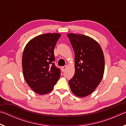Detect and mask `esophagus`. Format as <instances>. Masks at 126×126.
I'll use <instances>...</instances> for the list:
<instances>
[{"label": "esophagus", "instance_id": "obj_1", "mask_svg": "<svg viewBox=\"0 0 126 126\" xmlns=\"http://www.w3.org/2000/svg\"><path fill=\"white\" fill-rule=\"evenodd\" d=\"M67 66H63V67H61V69H62V71L64 72L65 71V70L67 69Z\"/></svg>", "mask_w": 126, "mask_h": 126}]
</instances>
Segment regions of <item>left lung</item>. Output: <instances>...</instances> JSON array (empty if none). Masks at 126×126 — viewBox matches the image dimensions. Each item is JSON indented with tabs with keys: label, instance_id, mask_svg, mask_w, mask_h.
Masks as SVG:
<instances>
[{
	"label": "left lung",
	"instance_id": "8db88e82",
	"mask_svg": "<svg viewBox=\"0 0 126 126\" xmlns=\"http://www.w3.org/2000/svg\"><path fill=\"white\" fill-rule=\"evenodd\" d=\"M67 36L75 54V74L68 82L76 96L85 97L95 90L103 78V50L98 43L88 36L74 33Z\"/></svg>",
	"mask_w": 126,
	"mask_h": 126
}]
</instances>
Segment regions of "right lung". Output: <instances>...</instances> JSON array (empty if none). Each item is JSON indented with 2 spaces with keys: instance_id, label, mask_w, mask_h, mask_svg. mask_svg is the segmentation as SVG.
Instances as JSON below:
<instances>
[{
  "instance_id": "add662e5",
  "label": "right lung",
  "mask_w": 126,
  "mask_h": 126,
  "mask_svg": "<svg viewBox=\"0 0 126 126\" xmlns=\"http://www.w3.org/2000/svg\"><path fill=\"white\" fill-rule=\"evenodd\" d=\"M61 36L59 33L37 36L28 43L23 51L24 78L28 85L38 94L52 91L61 76L60 69L54 63V48Z\"/></svg>"
}]
</instances>
